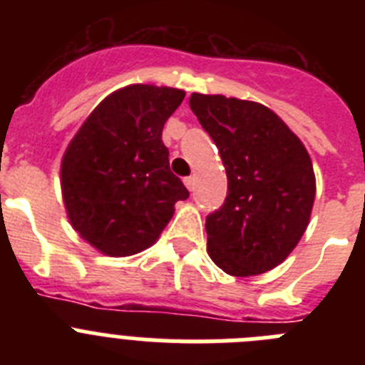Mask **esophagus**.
<instances>
[{
	"mask_svg": "<svg viewBox=\"0 0 365 365\" xmlns=\"http://www.w3.org/2000/svg\"><path fill=\"white\" fill-rule=\"evenodd\" d=\"M185 185H186V188H188L190 192H192L193 186H195V177H193V175L186 177V179H185Z\"/></svg>",
	"mask_w": 365,
	"mask_h": 365,
	"instance_id": "34e87169",
	"label": "esophagus"
}]
</instances>
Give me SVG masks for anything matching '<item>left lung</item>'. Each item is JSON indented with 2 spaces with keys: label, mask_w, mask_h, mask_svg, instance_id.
Returning a JSON list of instances; mask_svg holds the SVG:
<instances>
[{
  "label": "left lung",
  "mask_w": 365,
  "mask_h": 365,
  "mask_svg": "<svg viewBox=\"0 0 365 365\" xmlns=\"http://www.w3.org/2000/svg\"><path fill=\"white\" fill-rule=\"evenodd\" d=\"M190 108L217 146L228 179L225 205L206 217L208 256L237 278L269 272L307 230L316 195L311 157L259 102L192 93Z\"/></svg>",
  "instance_id": "1"
}]
</instances>
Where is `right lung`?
<instances>
[{
	"instance_id": "right-lung-1",
	"label": "right lung",
	"mask_w": 365,
	"mask_h": 365,
	"mask_svg": "<svg viewBox=\"0 0 365 365\" xmlns=\"http://www.w3.org/2000/svg\"><path fill=\"white\" fill-rule=\"evenodd\" d=\"M186 93L131 83L106 96L86 118L62 157L60 182L71 227L109 257L157 243L188 199L170 170L163 128Z\"/></svg>"
}]
</instances>
